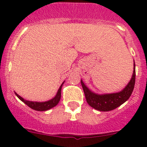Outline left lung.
<instances>
[{
  "label": "left lung",
  "instance_id": "1",
  "mask_svg": "<svg viewBox=\"0 0 147 147\" xmlns=\"http://www.w3.org/2000/svg\"><path fill=\"white\" fill-rule=\"evenodd\" d=\"M134 67L132 78L129 83L126 85V87L122 91L117 93L105 94H96L92 92L81 79V84L82 86L88 104L92 107L100 111H109L115 109L127 101L130 97L134 88L135 78H136L135 63L134 64Z\"/></svg>",
  "mask_w": 147,
  "mask_h": 147
}]
</instances>
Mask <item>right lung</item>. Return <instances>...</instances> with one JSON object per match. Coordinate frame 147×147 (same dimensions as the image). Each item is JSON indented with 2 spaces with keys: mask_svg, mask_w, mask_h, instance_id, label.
<instances>
[{
  "mask_svg": "<svg viewBox=\"0 0 147 147\" xmlns=\"http://www.w3.org/2000/svg\"><path fill=\"white\" fill-rule=\"evenodd\" d=\"M64 83V82H63ZM62 83L61 86L59 87V90H58L57 94L53 98H52L51 100L45 101V102H37V101H30V100H26L25 99L20 97L19 94H17L15 92V94L18 97L20 100H21L24 103H25L27 106L32 108V109L35 110V111H47V110L51 109L55 106L58 105V103L59 102L60 98H61V90H62V86L63 85Z\"/></svg>",
  "mask_w": 147,
  "mask_h": 147,
  "instance_id": "add662e5",
  "label": "right lung"
}]
</instances>
